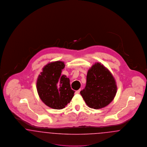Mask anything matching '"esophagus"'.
<instances>
[{
  "label": "esophagus",
  "instance_id": "obj_1",
  "mask_svg": "<svg viewBox=\"0 0 147 147\" xmlns=\"http://www.w3.org/2000/svg\"><path fill=\"white\" fill-rule=\"evenodd\" d=\"M80 90H81V89H79L78 90H77V91H76V94H79Z\"/></svg>",
  "mask_w": 147,
  "mask_h": 147
}]
</instances>
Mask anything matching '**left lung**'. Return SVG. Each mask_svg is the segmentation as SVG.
<instances>
[{"label":"left lung","mask_w":147,"mask_h":147,"mask_svg":"<svg viewBox=\"0 0 147 147\" xmlns=\"http://www.w3.org/2000/svg\"><path fill=\"white\" fill-rule=\"evenodd\" d=\"M117 86L112 74L100 63L88 70L86 86L80 94L89 107L98 109L109 105L115 98Z\"/></svg>","instance_id":"1"}]
</instances>
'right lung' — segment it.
<instances>
[{
    "label": "right lung",
    "mask_w": 147,
    "mask_h": 147,
    "mask_svg": "<svg viewBox=\"0 0 147 147\" xmlns=\"http://www.w3.org/2000/svg\"><path fill=\"white\" fill-rule=\"evenodd\" d=\"M65 65L61 61L47 64L37 81V90L42 101L49 107L62 109L69 103L75 91L70 87L69 79L61 75Z\"/></svg>",
    "instance_id": "add662e5"
}]
</instances>
